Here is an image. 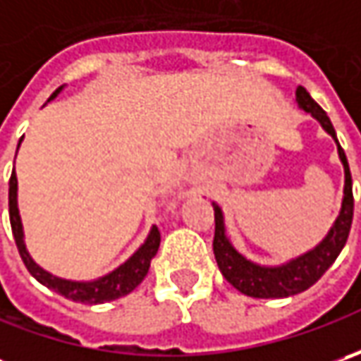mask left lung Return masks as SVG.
Returning <instances> with one entry per match:
<instances>
[{
  "label": "left lung",
  "mask_w": 361,
  "mask_h": 361,
  "mask_svg": "<svg viewBox=\"0 0 361 361\" xmlns=\"http://www.w3.org/2000/svg\"><path fill=\"white\" fill-rule=\"evenodd\" d=\"M298 104L305 110L312 112L313 118L319 120V124L326 128L334 140L336 130L334 124L326 114V110L317 104L310 96V92L303 86H299L298 92ZM338 152L343 162V171H345V187H343V202H341V211L336 225L327 233V237L319 243L313 251L299 257L295 261L287 263L283 267H259L255 263L247 261L245 257L239 255L229 239L225 237V225H223V213L221 209L215 207V239H213V251L219 269L223 273V277L229 281L237 291H241L249 298H289L301 293L305 289H310L327 269L329 265L338 259L341 253L343 245L348 241V235L352 229V219H354V192H352V173H350V164L345 159V152L338 142Z\"/></svg>",
  "instance_id": "obj_1"
}]
</instances>
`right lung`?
Returning a JSON list of instances; mask_svg holds the SVG:
<instances>
[{
    "mask_svg": "<svg viewBox=\"0 0 361 361\" xmlns=\"http://www.w3.org/2000/svg\"><path fill=\"white\" fill-rule=\"evenodd\" d=\"M58 92H60V88L49 96V100ZM18 148H20V145H18ZM16 197H18V178H16V173H11V176H9V223H11V233H13V239H16V245H18V251H20L23 265L27 267V271L34 275L39 283L54 289L56 293H60L66 299H72V301H78V303H92V305L122 298V295L130 293L132 289H136L138 285L142 283V279H145L146 273L150 269V261H152V257L157 255V251H159L160 233L157 227H152L145 245L124 265H120L118 269L112 271L110 275H106V277L98 279V281H90V283L66 281V279L54 277V275H49L48 271L37 267L32 261V257L27 255L25 245H23V233H21V221L20 213H18Z\"/></svg>",
    "mask_w": 361,
    "mask_h": 361,
    "instance_id": "right-lung-1",
    "label": "right lung"
}]
</instances>
